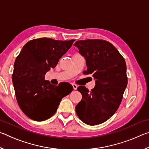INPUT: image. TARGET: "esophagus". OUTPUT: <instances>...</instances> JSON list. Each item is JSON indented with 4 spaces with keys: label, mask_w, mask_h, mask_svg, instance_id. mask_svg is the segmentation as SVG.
Returning a JSON list of instances; mask_svg holds the SVG:
<instances>
[{
    "label": "esophagus",
    "mask_w": 149,
    "mask_h": 149,
    "mask_svg": "<svg viewBox=\"0 0 149 149\" xmlns=\"http://www.w3.org/2000/svg\"><path fill=\"white\" fill-rule=\"evenodd\" d=\"M72 86H73V88H74V90H76V89H77V85L76 84H72Z\"/></svg>",
    "instance_id": "1"
}]
</instances>
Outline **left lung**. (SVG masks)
<instances>
[{"label":"left lung","mask_w":149,"mask_h":149,"mask_svg":"<svg viewBox=\"0 0 149 149\" xmlns=\"http://www.w3.org/2000/svg\"><path fill=\"white\" fill-rule=\"evenodd\" d=\"M74 46L86 60L87 70L84 74L91 75L96 84L91 91L85 86L77 87L82 99L75 112L86 124H100L114 115L122 102L127 84L125 61L116 48L105 40H81Z\"/></svg>","instance_id":"left-lung-1"}]
</instances>
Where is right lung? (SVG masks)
<instances>
[{"instance_id": "right-lung-1", "label": "right lung", "mask_w": 149, "mask_h": 149, "mask_svg": "<svg viewBox=\"0 0 149 149\" xmlns=\"http://www.w3.org/2000/svg\"><path fill=\"white\" fill-rule=\"evenodd\" d=\"M74 41L47 37L33 39L16 57L12 82L17 104L27 117L39 122L49 119L56 112L62 98L73 91L72 85L63 90L60 84L54 86L44 79Z\"/></svg>"}]
</instances>
